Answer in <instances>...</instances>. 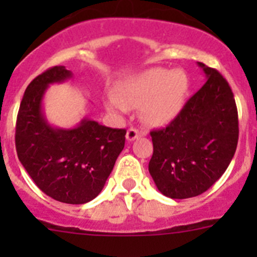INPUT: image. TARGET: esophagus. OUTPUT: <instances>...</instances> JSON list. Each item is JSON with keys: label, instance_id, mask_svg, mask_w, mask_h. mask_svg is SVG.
<instances>
[{"label": "esophagus", "instance_id": "obj_1", "mask_svg": "<svg viewBox=\"0 0 257 257\" xmlns=\"http://www.w3.org/2000/svg\"><path fill=\"white\" fill-rule=\"evenodd\" d=\"M139 136H140L139 130H136V128H134V127H131V128H128V130H127L126 139L128 140V142H134V140L138 139Z\"/></svg>", "mask_w": 257, "mask_h": 257}]
</instances>
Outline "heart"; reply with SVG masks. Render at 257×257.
I'll use <instances>...</instances> for the list:
<instances>
[{
    "label": "heart",
    "instance_id": "heart-1",
    "mask_svg": "<svg viewBox=\"0 0 257 257\" xmlns=\"http://www.w3.org/2000/svg\"><path fill=\"white\" fill-rule=\"evenodd\" d=\"M189 77L183 69L152 68L118 83L115 97H109L106 108L123 113L140 108L149 123L166 124L181 112L188 92Z\"/></svg>",
    "mask_w": 257,
    "mask_h": 257
}]
</instances>
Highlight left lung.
<instances>
[{"instance_id":"obj_1","label":"left lung","mask_w":257,"mask_h":257,"mask_svg":"<svg viewBox=\"0 0 257 257\" xmlns=\"http://www.w3.org/2000/svg\"><path fill=\"white\" fill-rule=\"evenodd\" d=\"M206 83L162 130L151 131L149 174L163 196L192 198L205 193L228 169L238 144V112L226 79L198 63Z\"/></svg>"}]
</instances>
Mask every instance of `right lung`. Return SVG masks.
<instances>
[{"label": "right lung", "mask_w": 257, "mask_h": 257, "mask_svg": "<svg viewBox=\"0 0 257 257\" xmlns=\"http://www.w3.org/2000/svg\"><path fill=\"white\" fill-rule=\"evenodd\" d=\"M72 73L52 67L28 85L20 103L15 131L23 167L45 194L63 203L92 201L105 185L124 147V128H110L83 118L73 128L47 122L42 100L47 87L64 82Z\"/></svg>", "instance_id": "obj_1"}]
</instances>
